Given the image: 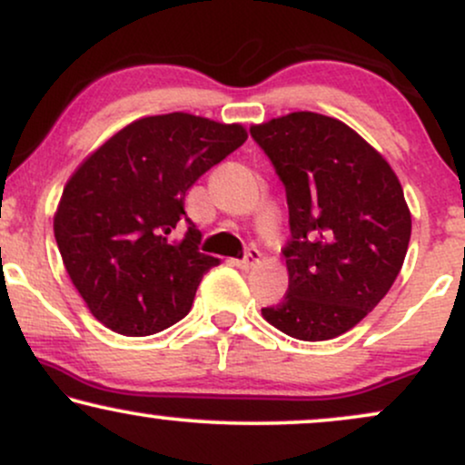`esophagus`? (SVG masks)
Here are the masks:
<instances>
[{"mask_svg": "<svg viewBox=\"0 0 465 465\" xmlns=\"http://www.w3.org/2000/svg\"><path fill=\"white\" fill-rule=\"evenodd\" d=\"M260 260H262V253H260L258 249H249L247 255H244L242 260H238L236 264L240 266V269H251V266L260 264Z\"/></svg>", "mask_w": 465, "mask_h": 465, "instance_id": "34e87169", "label": "esophagus"}]
</instances>
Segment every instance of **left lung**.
<instances>
[{
	"label": "left lung",
	"instance_id": "8db88e82",
	"mask_svg": "<svg viewBox=\"0 0 465 465\" xmlns=\"http://www.w3.org/2000/svg\"><path fill=\"white\" fill-rule=\"evenodd\" d=\"M286 188L288 291L262 317L300 341L361 323L402 269L411 210L398 174L336 117L295 111L251 126Z\"/></svg>",
	"mask_w": 465,
	"mask_h": 465
}]
</instances>
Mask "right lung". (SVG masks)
Listing matches in <instances>:
<instances>
[{"label": "right lung", "instance_id": "obj_1", "mask_svg": "<svg viewBox=\"0 0 465 465\" xmlns=\"http://www.w3.org/2000/svg\"><path fill=\"white\" fill-rule=\"evenodd\" d=\"M247 140L242 124L183 114L148 115L100 143L63 188L54 238L89 312L124 336L170 328L190 312L201 277L221 260L201 253L185 192ZM181 220L189 232L177 239Z\"/></svg>", "mask_w": 465, "mask_h": 465}]
</instances>
